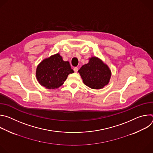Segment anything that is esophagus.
Returning a JSON list of instances; mask_svg holds the SVG:
<instances>
[{"instance_id": "obj_1", "label": "esophagus", "mask_w": 153, "mask_h": 153, "mask_svg": "<svg viewBox=\"0 0 153 153\" xmlns=\"http://www.w3.org/2000/svg\"><path fill=\"white\" fill-rule=\"evenodd\" d=\"M73 70H74V72H76H76H77V71H78V70H79V68H77V67H74V69H73Z\"/></svg>"}]
</instances>
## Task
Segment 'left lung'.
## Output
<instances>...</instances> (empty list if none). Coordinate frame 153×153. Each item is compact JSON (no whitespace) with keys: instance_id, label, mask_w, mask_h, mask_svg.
Masks as SVG:
<instances>
[{"instance_id":"left-lung-1","label":"left lung","mask_w":153,"mask_h":153,"mask_svg":"<svg viewBox=\"0 0 153 153\" xmlns=\"http://www.w3.org/2000/svg\"><path fill=\"white\" fill-rule=\"evenodd\" d=\"M78 73L83 83L90 88L99 90L108 84L111 71L108 65L97 57L89 58V62L82 65Z\"/></svg>"}]
</instances>
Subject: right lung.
Instances as JSON below:
<instances>
[{
	"label": "right lung",
	"mask_w": 153,
	"mask_h": 153,
	"mask_svg": "<svg viewBox=\"0 0 153 153\" xmlns=\"http://www.w3.org/2000/svg\"><path fill=\"white\" fill-rule=\"evenodd\" d=\"M70 64L64 61L59 53L43 59L37 67L36 76L39 83L47 89L59 88L70 74L73 73Z\"/></svg>",
	"instance_id": "1"
}]
</instances>
